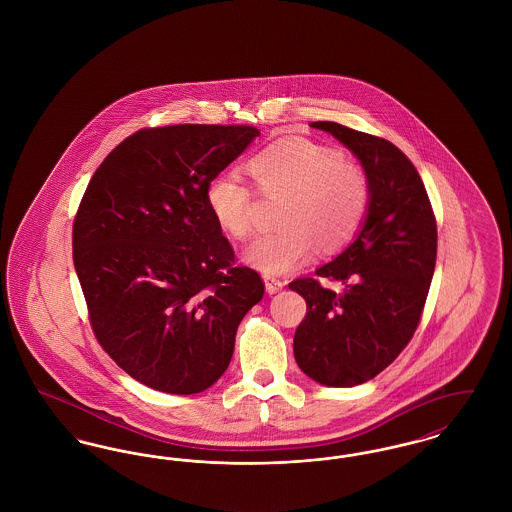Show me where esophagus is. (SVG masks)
Segmentation results:
<instances>
[{
	"label": "esophagus",
	"mask_w": 512,
	"mask_h": 512,
	"mask_svg": "<svg viewBox=\"0 0 512 512\" xmlns=\"http://www.w3.org/2000/svg\"><path fill=\"white\" fill-rule=\"evenodd\" d=\"M264 283H266V291H268V295H275V293H279V291L283 289V285H285L281 279H277V277H269V275L264 277Z\"/></svg>",
	"instance_id": "34e87169"
}]
</instances>
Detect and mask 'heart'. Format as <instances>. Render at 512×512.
I'll return each instance as SVG.
<instances>
[{
  "mask_svg": "<svg viewBox=\"0 0 512 512\" xmlns=\"http://www.w3.org/2000/svg\"><path fill=\"white\" fill-rule=\"evenodd\" d=\"M248 173L266 198H283L281 229L260 235L244 260L266 275L304 266L320 246L337 252L358 235L370 208V181L362 165L306 138L279 140L254 154ZM206 204L219 229L244 241L256 227V192L235 171L208 181Z\"/></svg>",
  "mask_w": 512,
  "mask_h": 512,
  "instance_id": "heart-1",
  "label": "heart"
}]
</instances>
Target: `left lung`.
I'll return each instance as SVG.
<instances>
[{
    "label": "left lung",
    "mask_w": 512,
    "mask_h": 512,
    "mask_svg": "<svg viewBox=\"0 0 512 512\" xmlns=\"http://www.w3.org/2000/svg\"><path fill=\"white\" fill-rule=\"evenodd\" d=\"M314 129L343 142L370 181V208L356 239L316 277L289 283L306 300L296 327V364L327 387L360 385L383 372L412 339L430 291L437 225L412 162L385 138L333 121ZM344 289L325 290L319 279Z\"/></svg>",
    "instance_id": "8db88e82"
}]
</instances>
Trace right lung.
<instances>
[{
    "instance_id": "add662e5",
    "label": "right lung",
    "mask_w": 512,
    "mask_h": 512,
    "mask_svg": "<svg viewBox=\"0 0 512 512\" xmlns=\"http://www.w3.org/2000/svg\"><path fill=\"white\" fill-rule=\"evenodd\" d=\"M258 135L248 125L142 129L84 190L73 262L90 325L115 364L156 391L212 387L239 323L264 296L206 204L208 181Z\"/></svg>"
}]
</instances>
